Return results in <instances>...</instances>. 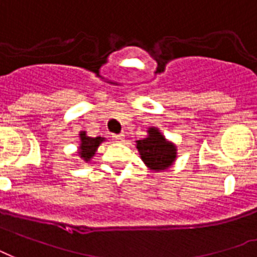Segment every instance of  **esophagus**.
Returning <instances> with one entry per match:
<instances>
[{
  "label": "esophagus",
  "mask_w": 257,
  "mask_h": 257,
  "mask_svg": "<svg viewBox=\"0 0 257 257\" xmlns=\"http://www.w3.org/2000/svg\"><path fill=\"white\" fill-rule=\"evenodd\" d=\"M112 138L115 141H116V142H123V140H124V136H123V134H115V136H112Z\"/></svg>",
  "instance_id": "34e87169"
}]
</instances>
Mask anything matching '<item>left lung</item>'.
Returning a JSON list of instances; mask_svg holds the SVG:
<instances>
[{
  "label": "left lung",
  "mask_w": 257,
  "mask_h": 257,
  "mask_svg": "<svg viewBox=\"0 0 257 257\" xmlns=\"http://www.w3.org/2000/svg\"><path fill=\"white\" fill-rule=\"evenodd\" d=\"M148 136L136 141L141 160L153 172H164L175 164L177 158V146L165 138L157 127H149Z\"/></svg>",
  "instance_id": "1"
}]
</instances>
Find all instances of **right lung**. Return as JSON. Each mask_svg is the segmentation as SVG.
Masks as SVG:
<instances>
[{
  "instance_id": "right-lung-1",
  "label": "right lung",
  "mask_w": 257,
  "mask_h": 257,
  "mask_svg": "<svg viewBox=\"0 0 257 257\" xmlns=\"http://www.w3.org/2000/svg\"><path fill=\"white\" fill-rule=\"evenodd\" d=\"M80 145H78V157L84 163H90V160L94 157V154L99 149V146L103 144L105 138L104 137H88L86 131H80Z\"/></svg>"
}]
</instances>
